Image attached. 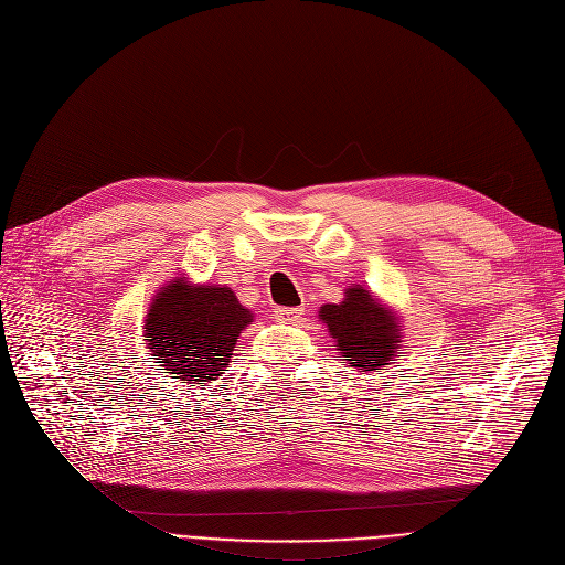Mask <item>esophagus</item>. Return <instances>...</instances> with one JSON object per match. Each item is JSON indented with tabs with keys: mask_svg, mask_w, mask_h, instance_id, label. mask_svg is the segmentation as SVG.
I'll use <instances>...</instances> for the list:
<instances>
[{
	"mask_svg": "<svg viewBox=\"0 0 565 565\" xmlns=\"http://www.w3.org/2000/svg\"><path fill=\"white\" fill-rule=\"evenodd\" d=\"M302 313H305L302 307H277V309L273 311V316H275L279 322H295V320H300Z\"/></svg>",
	"mask_w": 565,
	"mask_h": 565,
	"instance_id": "esophagus-1",
	"label": "esophagus"
}]
</instances>
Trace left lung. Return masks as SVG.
Listing matches in <instances>:
<instances>
[{"label": "left lung", "mask_w": 565, "mask_h": 565, "mask_svg": "<svg viewBox=\"0 0 565 565\" xmlns=\"http://www.w3.org/2000/svg\"><path fill=\"white\" fill-rule=\"evenodd\" d=\"M318 318L352 369L371 373L403 358L401 316L360 284L348 286L339 305H322Z\"/></svg>", "instance_id": "left-lung-1"}]
</instances>
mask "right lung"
Listing matches in <instances>:
<instances>
[{
  "label": "right lung",
  "instance_id": "right-lung-1",
  "mask_svg": "<svg viewBox=\"0 0 565 565\" xmlns=\"http://www.w3.org/2000/svg\"><path fill=\"white\" fill-rule=\"evenodd\" d=\"M254 313L220 284L169 279L153 295L143 318V341L164 377L185 384H211L226 369L237 337Z\"/></svg>",
  "mask_w": 565,
  "mask_h": 565
}]
</instances>
